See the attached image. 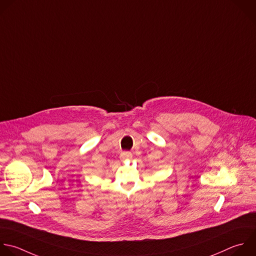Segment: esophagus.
Segmentation results:
<instances>
[{"label":"esophagus","mask_w":256,"mask_h":256,"mask_svg":"<svg viewBox=\"0 0 256 256\" xmlns=\"http://www.w3.org/2000/svg\"><path fill=\"white\" fill-rule=\"evenodd\" d=\"M132 158V154L130 152H122L120 154V158H122V160H130V158Z\"/></svg>","instance_id":"obj_1"}]
</instances>
